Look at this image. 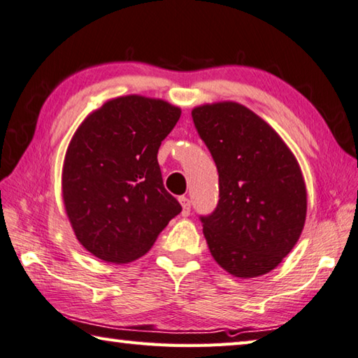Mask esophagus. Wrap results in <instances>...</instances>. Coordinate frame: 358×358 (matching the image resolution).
I'll return each instance as SVG.
<instances>
[{"mask_svg": "<svg viewBox=\"0 0 358 358\" xmlns=\"http://www.w3.org/2000/svg\"><path fill=\"white\" fill-rule=\"evenodd\" d=\"M178 200H180L181 206H183V211H181V214H183L185 217H187L191 214V200L185 196H181Z\"/></svg>", "mask_w": 358, "mask_h": 358, "instance_id": "esophagus-1", "label": "esophagus"}]
</instances>
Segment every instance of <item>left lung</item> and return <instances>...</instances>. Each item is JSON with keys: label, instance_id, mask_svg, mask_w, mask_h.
<instances>
[{"label": "left lung", "instance_id": "obj_1", "mask_svg": "<svg viewBox=\"0 0 358 358\" xmlns=\"http://www.w3.org/2000/svg\"><path fill=\"white\" fill-rule=\"evenodd\" d=\"M192 120L219 173L217 205L200 216L211 255L235 277L263 275L302 233L307 191L301 167L280 136L243 105L199 106Z\"/></svg>", "mask_w": 358, "mask_h": 358}]
</instances>
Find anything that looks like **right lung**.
<instances>
[{"instance_id": "add662e5", "label": "right lung", "mask_w": 358, "mask_h": 358, "mask_svg": "<svg viewBox=\"0 0 358 358\" xmlns=\"http://www.w3.org/2000/svg\"><path fill=\"white\" fill-rule=\"evenodd\" d=\"M180 115L162 100L120 96L90 114L71 139L64 203L78 241L103 262L142 257L181 213L158 164L161 142Z\"/></svg>"}]
</instances>
